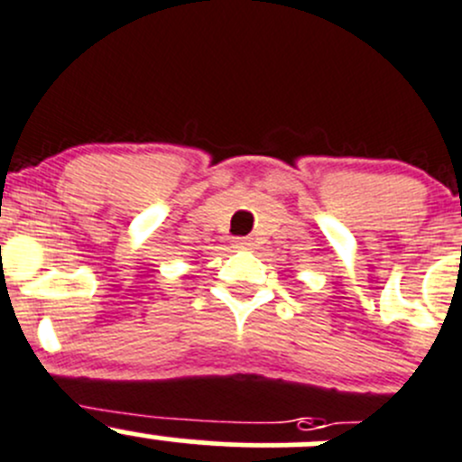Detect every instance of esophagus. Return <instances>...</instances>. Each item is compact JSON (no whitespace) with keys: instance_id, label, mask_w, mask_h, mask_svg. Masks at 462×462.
<instances>
[{"instance_id":"obj_1","label":"esophagus","mask_w":462,"mask_h":462,"mask_svg":"<svg viewBox=\"0 0 462 462\" xmlns=\"http://www.w3.org/2000/svg\"><path fill=\"white\" fill-rule=\"evenodd\" d=\"M250 245H253V241H250L248 236H244V239H236L235 241V248H239V250H248Z\"/></svg>"}]
</instances>
